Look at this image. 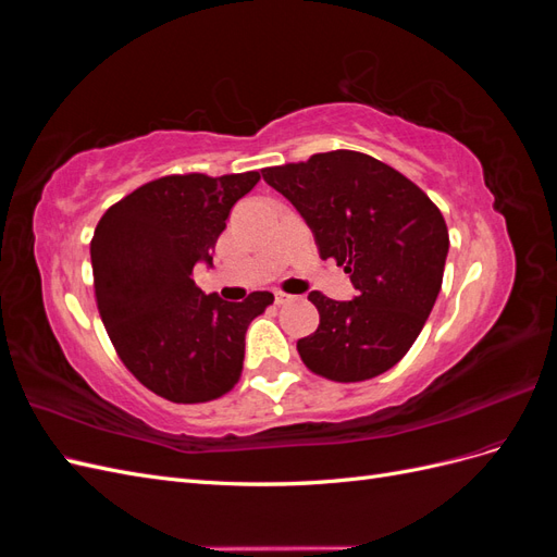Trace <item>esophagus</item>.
I'll return each instance as SVG.
<instances>
[{
  "label": "esophagus",
  "instance_id": "1",
  "mask_svg": "<svg viewBox=\"0 0 557 557\" xmlns=\"http://www.w3.org/2000/svg\"><path fill=\"white\" fill-rule=\"evenodd\" d=\"M274 297H276V305H288V301H293V295L281 293V290H276Z\"/></svg>",
  "mask_w": 557,
  "mask_h": 557
}]
</instances>
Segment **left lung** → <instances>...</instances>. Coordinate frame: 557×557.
<instances>
[{
  "instance_id": "8db88e82",
  "label": "left lung",
  "mask_w": 557,
  "mask_h": 557,
  "mask_svg": "<svg viewBox=\"0 0 557 557\" xmlns=\"http://www.w3.org/2000/svg\"><path fill=\"white\" fill-rule=\"evenodd\" d=\"M262 178L305 218L320 258H334L358 290L350 301L309 295L320 325L297 342L299 358L339 383L387 372L407 356L442 290V211L407 176L356 150L267 166Z\"/></svg>"
}]
</instances>
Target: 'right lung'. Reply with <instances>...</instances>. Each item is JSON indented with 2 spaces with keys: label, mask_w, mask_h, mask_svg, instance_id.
Instances as JSON below:
<instances>
[{
  "label": "right lung",
  "mask_w": 557,
  "mask_h": 557,
  "mask_svg": "<svg viewBox=\"0 0 557 557\" xmlns=\"http://www.w3.org/2000/svg\"><path fill=\"white\" fill-rule=\"evenodd\" d=\"M260 172L162 176L123 197L90 242L95 297L117 356L148 391L176 401H209L232 391L244 369L246 330L274 301L205 295L195 264L213 248L237 201Z\"/></svg>",
  "instance_id": "right-lung-1"
}]
</instances>
